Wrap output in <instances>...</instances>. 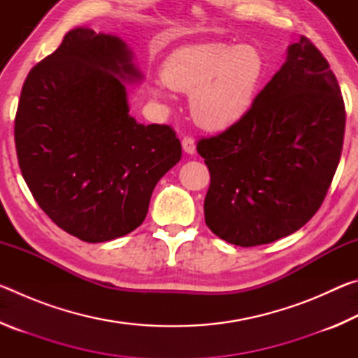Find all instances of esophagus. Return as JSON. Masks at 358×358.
Here are the masks:
<instances>
[{
	"label": "esophagus",
	"mask_w": 358,
	"mask_h": 358,
	"mask_svg": "<svg viewBox=\"0 0 358 358\" xmlns=\"http://www.w3.org/2000/svg\"><path fill=\"white\" fill-rule=\"evenodd\" d=\"M181 145H183V150L185 153L187 155H192L194 151H196V142H194V138L189 136H185L183 141H181Z\"/></svg>",
	"instance_id": "esophagus-1"
}]
</instances>
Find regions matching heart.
<instances>
[{"instance_id": "heart-1", "label": "heart", "mask_w": 358, "mask_h": 358, "mask_svg": "<svg viewBox=\"0 0 358 358\" xmlns=\"http://www.w3.org/2000/svg\"><path fill=\"white\" fill-rule=\"evenodd\" d=\"M266 76L257 47L208 42L180 47L167 57L162 78L150 93L167 99L169 90L189 94L192 118L203 129L224 131L246 117Z\"/></svg>"}]
</instances>
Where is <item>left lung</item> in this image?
I'll return each mask as SVG.
<instances>
[{
  "instance_id": "8db88e82",
  "label": "left lung",
  "mask_w": 358,
  "mask_h": 358,
  "mask_svg": "<svg viewBox=\"0 0 358 358\" xmlns=\"http://www.w3.org/2000/svg\"><path fill=\"white\" fill-rule=\"evenodd\" d=\"M346 110L329 62L301 36L246 117L197 142L205 222L229 243L276 241L316 215L341 157Z\"/></svg>"
}]
</instances>
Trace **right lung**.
Returning <instances> with one entry per match:
<instances>
[{"label":"right lung","mask_w":358,"mask_h":358,"mask_svg":"<svg viewBox=\"0 0 358 358\" xmlns=\"http://www.w3.org/2000/svg\"><path fill=\"white\" fill-rule=\"evenodd\" d=\"M138 78L123 41L76 28L23 83L14 126L23 178L45 215L88 243L141 226L181 157L171 126L129 115L123 80Z\"/></svg>","instance_id":"add662e5"}]
</instances>
